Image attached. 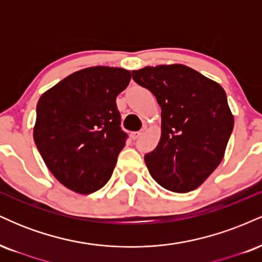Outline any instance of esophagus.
<instances>
[{
    "instance_id": "34e87169",
    "label": "esophagus",
    "mask_w": 262,
    "mask_h": 262,
    "mask_svg": "<svg viewBox=\"0 0 262 262\" xmlns=\"http://www.w3.org/2000/svg\"><path fill=\"white\" fill-rule=\"evenodd\" d=\"M141 134H143V130H138V132H133V133H132V134H130V137H132V139H133V140H135V139H138V138H139Z\"/></svg>"
}]
</instances>
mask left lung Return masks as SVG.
Wrapping results in <instances>:
<instances>
[{
  "label": "left lung",
  "instance_id": "left-lung-1",
  "mask_svg": "<svg viewBox=\"0 0 262 262\" xmlns=\"http://www.w3.org/2000/svg\"><path fill=\"white\" fill-rule=\"evenodd\" d=\"M133 80L161 107V138L144 156L159 185L185 193L208 179L223 159L234 127L225 91L186 65L146 66Z\"/></svg>",
  "mask_w": 262,
  "mask_h": 262
}]
</instances>
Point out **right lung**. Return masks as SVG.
Listing matches in <instances>:
<instances>
[{
	"instance_id": "obj_1",
	"label": "right lung",
	"mask_w": 262,
	"mask_h": 262,
	"mask_svg": "<svg viewBox=\"0 0 262 262\" xmlns=\"http://www.w3.org/2000/svg\"><path fill=\"white\" fill-rule=\"evenodd\" d=\"M129 81L124 69L93 66L69 75L39 98L35 145L50 172L71 191L92 193L112 176L128 138L116 98Z\"/></svg>"
}]
</instances>
